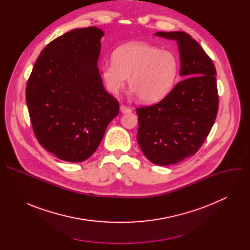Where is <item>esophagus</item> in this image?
Here are the masks:
<instances>
[{
  "mask_svg": "<svg viewBox=\"0 0 250 250\" xmlns=\"http://www.w3.org/2000/svg\"><path fill=\"white\" fill-rule=\"evenodd\" d=\"M121 112H122L123 114H128V113H131V110H130L129 108H127L126 105L122 104V105H121Z\"/></svg>",
  "mask_w": 250,
  "mask_h": 250,
  "instance_id": "1",
  "label": "esophagus"
}]
</instances>
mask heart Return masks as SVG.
I'll return each instance as SVG.
<instances>
[{"instance_id": "heart-1", "label": "heart", "mask_w": 250, "mask_h": 250, "mask_svg": "<svg viewBox=\"0 0 250 250\" xmlns=\"http://www.w3.org/2000/svg\"><path fill=\"white\" fill-rule=\"evenodd\" d=\"M113 61L101 66V78L105 89L118 94L126 83L142 103L163 99L177 78L179 61L175 53L146 42H129L117 48Z\"/></svg>"}]
</instances>
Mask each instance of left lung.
<instances>
[{"label": "left lung", "mask_w": 250, "mask_h": 250, "mask_svg": "<svg viewBox=\"0 0 250 250\" xmlns=\"http://www.w3.org/2000/svg\"><path fill=\"white\" fill-rule=\"evenodd\" d=\"M177 42L180 76L185 78L159 103L136 109L137 142L156 165H172L194 155L203 146L219 109L217 72L211 59L190 34L158 31Z\"/></svg>", "instance_id": "1"}]
</instances>
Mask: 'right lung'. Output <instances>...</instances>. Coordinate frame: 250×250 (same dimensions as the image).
I'll use <instances>...</instances> for the list:
<instances>
[{
	"label": "right lung",
	"instance_id": "1",
	"mask_svg": "<svg viewBox=\"0 0 250 250\" xmlns=\"http://www.w3.org/2000/svg\"><path fill=\"white\" fill-rule=\"evenodd\" d=\"M104 34L90 26L55 39L41 52L26 85L34 134L64 161L88 159L119 115V103L104 90L98 68Z\"/></svg>",
	"mask_w": 250,
	"mask_h": 250
}]
</instances>
